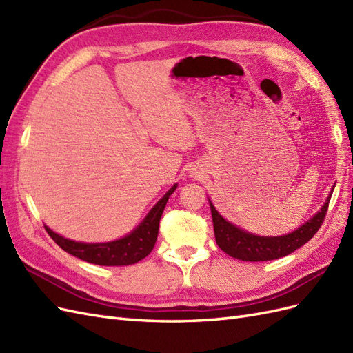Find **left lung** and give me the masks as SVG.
Listing matches in <instances>:
<instances>
[{
  "label": "left lung",
  "mask_w": 353,
  "mask_h": 353,
  "mask_svg": "<svg viewBox=\"0 0 353 353\" xmlns=\"http://www.w3.org/2000/svg\"><path fill=\"white\" fill-rule=\"evenodd\" d=\"M332 191L334 188L331 189L327 201L321 207V210L318 213H314L309 221L304 222L301 227H298L295 231L277 237L256 236V234L241 230L237 225H234L225 219L223 216L214 209L213 203L209 200L216 243H218V246L225 252V254H228L230 256L236 259L250 261V263L271 261L286 256L289 254H292L298 248L305 245V243L318 232L323 222L325 214H327Z\"/></svg>",
  "instance_id": "1"
}]
</instances>
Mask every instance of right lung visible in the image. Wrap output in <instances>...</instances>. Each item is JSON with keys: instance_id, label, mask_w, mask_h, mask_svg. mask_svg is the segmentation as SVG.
Listing matches in <instances>:
<instances>
[{"instance_id": "add662e5", "label": "right lung", "mask_w": 353, "mask_h": 353, "mask_svg": "<svg viewBox=\"0 0 353 353\" xmlns=\"http://www.w3.org/2000/svg\"><path fill=\"white\" fill-rule=\"evenodd\" d=\"M176 188L177 183L171 186L167 194L152 207L139 227L122 239L107 243H83L62 237L59 234L53 232L49 227H46V231L61 249H64L70 255L86 261V263L107 267L135 264L146 258L155 246L162 212H164L168 198L176 191Z\"/></svg>"}]
</instances>
